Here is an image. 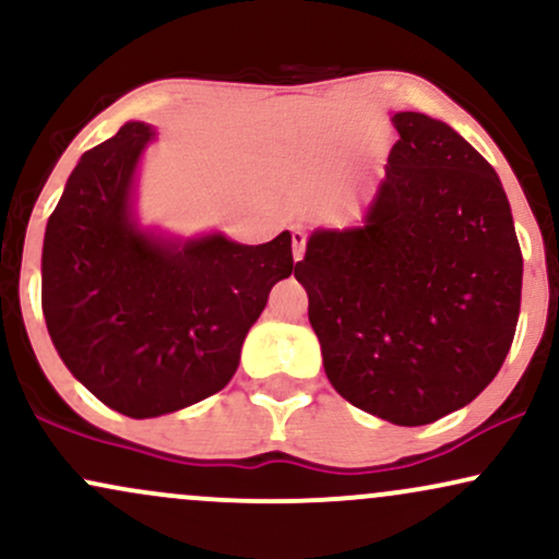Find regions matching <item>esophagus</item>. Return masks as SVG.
I'll list each match as a JSON object with an SVG mask.
<instances>
[{"mask_svg":"<svg viewBox=\"0 0 559 559\" xmlns=\"http://www.w3.org/2000/svg\"><path fill=\"white\" fill-rule=\"evenodd\" d=\"M292 241H294V262H299L301 254H305V234H301L299 228H294Z\"/></svg>","mask_w":559,"mask_h":559,"instance_id":"1","label":"esophagus"}]
</instances>
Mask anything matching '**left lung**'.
<instances>
[{
  "label": "left lung",
  "mask_w": 559,
  "mask_h": 559,
  "mask_svg": "<svg viewBox=\"0 0 559 559\" xmlns=\"http://www.w3.org/2000/svg\"><path fill=\"white\" fill-rule=\"evenodd\" d=\"M386 176L346 228H316L297 281L331 386L394 426L471 404L502 368L523 258L502 181L423 112L391 115Z\"/></svg>",
  "instance_id": "obj_1"
}]
</instances>
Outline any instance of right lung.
I'll return each mask as SVG.
<instances>
[{"instance_id": "right-lung-1", "label": "right lung", "mask_w": 559, "mask_h": 559, "mask_svg": "<svg viewBox=\"0 0 559 559\" xmlns=\"http://www.w3.org/2000/svg\"><path fill=\"white\" fill-rule=\"evenodd\" d=\"M157 139L141 120L88 150L47 223L41 310L66 368L128 418H159L234 378L271 288L297 271L292 234L239 243L178 236L136 213V178Z\"/></svg>"}]
</instances>
